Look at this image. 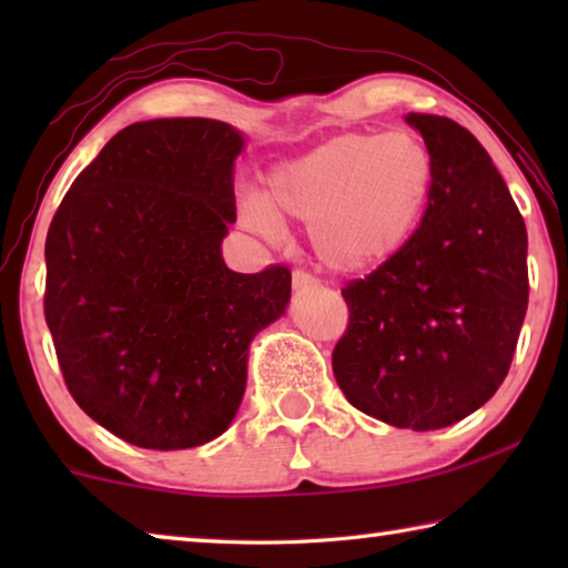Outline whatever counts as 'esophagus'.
<instances>
[{"label":"esophagus","mask_w":568,"mask_h":568,"mask_svg":"<svg viewBox=\"0 0 568 568\" xmlns=\"http://www.w3.org/2000/svg\"><path fill=\"white\" fill-rule=\"evenodd\" d=\"M315 285H318V281H315L311 273H305V271H295L293 273V287H295V291H307V287H315Z\"/></svg>","instance_id":"obj_1"}]
</instances>
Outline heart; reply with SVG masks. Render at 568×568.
Instances as JSON below:
<instances>
[{
  "label": "heart",
  "instance_id": "obj_1",
  "mask_svg": "<svg viewBox=\"0 0 568 568\" xmlns=\"http://www.w3.org/2000/svg\"><path fill=\"white\" fill-rule=\"evenodd\" d=\"M436 162L410 132H348L277 165L265 200L247 195L243 223L281 240V217L307 225L318 261L358 275L388 265L410 245L426 217Z\"/></svg>",
  "mask_w": 568,
  "mask_h": 568
}]
</instances>
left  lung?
Masks as SVG:
<instances>
[{"mask_svg": "<svg viewBox=\"0 0 568 568\" xmlns=\"http://www.w3.org/2000/svg\"><path fill=\"white\" fill-rule=\"evenodd\" d=\"M436 162L416 237L396 261L343 287L348 328L333 373L355 408L436 430L501 386L528 305L526 225L484 145L438 114L410 112Z\"/></svg>", "mask_w": 568, "mask_h": 568, "instance_id": "left-lung-1", "label": "left lung"}]
</instances>
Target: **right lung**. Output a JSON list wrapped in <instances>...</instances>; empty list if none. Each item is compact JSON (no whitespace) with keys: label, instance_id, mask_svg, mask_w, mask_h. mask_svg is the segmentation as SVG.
Listing matches in <instances>:
<instances>
[{"label":"right lung","instance_id":"obj_1","mask_svg":"<svg viewBox=\"0 0 568 568\" xmlns=\"http://www.w3.org/2000/svg\"><path fill=\"white\" fill-rule=\"evenodd\" d=\"M227 122L120 130L72 182L44 243V318L72 398L132 446L195 448L233 423L247 348L291 301V271L235 273Z\"/></svg>","mask_w":568,"mask_h":568}]
</instances>
